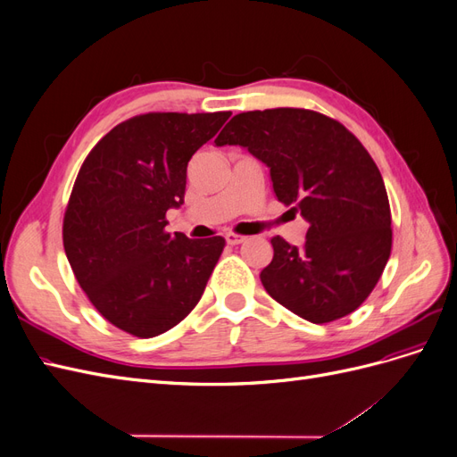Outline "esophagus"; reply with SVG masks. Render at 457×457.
<instances>
[{
  "instance_id": "esophagus-1",
  "label": "esophagus",
  "mask_w": 457,
  "mask_h": 457,
  "mask_svg": "<svg viewBox=\"0 0 457 457\" xmlns=\"http://www.w3.org/2000/svg\"><path fill=\"white\" fill-rule=\"evenodd\" d=\"M225 240H227V244H230V245H238V244L245 242V237H242V234H237V232H228L227 237H225Z\"/></svg>"
}]
</instances>
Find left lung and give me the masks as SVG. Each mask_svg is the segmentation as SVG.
Listing matches in <instances>:
<instances>
[{
  "mask_svg": "<svg viewBox=\"0 0 457 457\" xmlns=\"http://www.w3.org/2000/svg\"><path fill=\"white\" fill-rule=\"evenodd\" d=\"M269 165L274 195L309 223L303 247L270 240L261 282L280 305L312 324L356 311L376 287L393 245L391 207L376 162L356 137L305 108L252 110L215 139Z\"/></svg>",
  "mask_w": 457,
  "mask_h": 457,
  "instance_id": "1",
  "label": "left lung"
}]
</instances>
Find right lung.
Returning a JSON list of instances; mask_svg holds the SVG:
<instances>
[{"label": "right lung", "instance_id": "add662e5", "mask_svg": "<svg viewBox=\"0 0 457 457\" xmlns=\"http://www.w3.org/2000/svg\"><path fill=\"white\" fill-rule=\"evenodd\" d=\"M230 112H148L93 146L68 200L62 242L78 284L110 324L156 337L198 305L225 238L165 230L187 165Z\"/></svg>", "mask_w": 457, "mask_h": 457}]
</instances>
